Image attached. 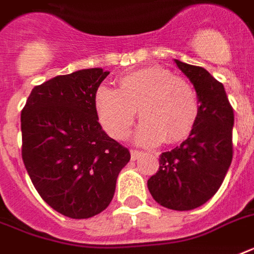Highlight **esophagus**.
Returning <instances> with one entry per match:
<instances>
[{"label": "esophagus", "instance_id": "34e87169", "mask_svg": "<svg viewBox=\"0 0 254 254\" xmlns=\"http://www.w3.org/2000/svg\"><path fill=\"white\" fill-rule=\"evenodd\" d=\"M130 154H131V159L134 161V159H137L139 155H141V151H139V150H131Z\"/></svg>", "mask_w": 254, "mask_h": 254}]
</instances>
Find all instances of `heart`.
I'll return each mask as SVG.
<instances>
[{"label":"heart","mask_w":254,"mask_h":254,"mask_svg":"<svg viewBox=\"0 0 254 254\" xmlns=\"http://www.w3.org/2000/svg\"><path fill=\"white\" fill-rule=\"evenodd\" d=\"M119 89L101 87L95 108L104 130L115 139L130 133L135 113L142 120L135 139L142 145L175 143L189 137L199 116V100L189 81L169 69L151 65L120 77Z\"/></svg>","instance_id":"b5f03b06"}]
</instances>
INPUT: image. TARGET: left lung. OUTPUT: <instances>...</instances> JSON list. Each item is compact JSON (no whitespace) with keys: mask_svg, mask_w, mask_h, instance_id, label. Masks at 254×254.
Listing matches in <instances>:
<instances>
[{"mask_svg":"<svg viewBox=\"0 0 254 254\" xmlns=\"http://www.w3.org/2000/svg\"><path fill=\"white\" fill-rule=\"evenodd\" d=\"M199 100V116L189 138L159 155L158 171L147 181L154 200L175 211L197 208L220 189L233 158V108L224 85L203 67L177 61Z\"/></svg>","mask_w":254,"mask_h":254,"instance_id":"obj_1","label":"left lung"}]
</instances>
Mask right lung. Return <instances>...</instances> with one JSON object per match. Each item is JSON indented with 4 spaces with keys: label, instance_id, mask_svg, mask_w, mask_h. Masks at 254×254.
Masks as SVG:
<instances>
[{
    "label": "right lung",
    "instance_id": "add662e5",
    "mask_svg": "<svg viewBox=\"0 0 254 254\" xmlns=\"http://www.w3.org/2000/svg\"><path fill=\"white\" fill-rule=\"evenodd\" d=\"M109 75L80 69L35 85L21 112L22 159L41 197L57 212L88 219L113 199L130 153L101 129L95 93Z\"/></svg>",
    "mask_w": 254,
    "mask_h": 254
}]
</instances>
